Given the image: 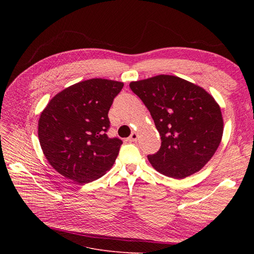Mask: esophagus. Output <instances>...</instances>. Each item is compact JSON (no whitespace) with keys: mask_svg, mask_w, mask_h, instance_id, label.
Here are the masks:
<instances>
[{"mask_svg":"<svg viewBox=\"0 0 254 254\" xmlns=\"http://www.w3.org/2000/svg\"><path fill=\"white\" fill-rule=\"evenodd\" d=\"M138 138H139V134H138L137 131H134V132H132V134L129 136L128 141H129V142H135V141L138 140Z\"/></svg>","mask_w":254,"mask_h":254,"instance_id":"34e87169","label":"esophagus"}]
</instances>
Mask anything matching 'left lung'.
Returning a JSON list of instances; mask_svg holds the SVG:
<instances>
[{"label": "left lung", "mask_w": 254, "mask_h": 254, "mask_svg": "<svg viewBox=\"0 0 254 254\" xmlns=\"http://www.w3.org/2000/svg\"><path fill=\"white\" fill-rule=\"evenodd\" d=\"M130 89L147 107L162 139L161 149L148 155L163 175L183 179L202 170L222 139L220 107L203 87L173 75L131 81Z\"/></svg>", "instance_id": "left-lung-1"}]
</instances>
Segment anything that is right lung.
<instances>
[{
    "label": "right lung",
    "instance_id": "add662e5",
    "mask_svg": "<svg viewBox=\"0 0 254 254\" xmlns=\"http://www.w3.org/2000/svg\"><path fill=\"white\" fill-rule=\"evenodd\" d=\"M124 82L92 78L60 91L41 112L38 137L51 167L79 184L109 171L122 140L110 139L108 112Z\"/></svg>",
    "mask_w": 254,
    "mask_h": 254
}]
</instances>
